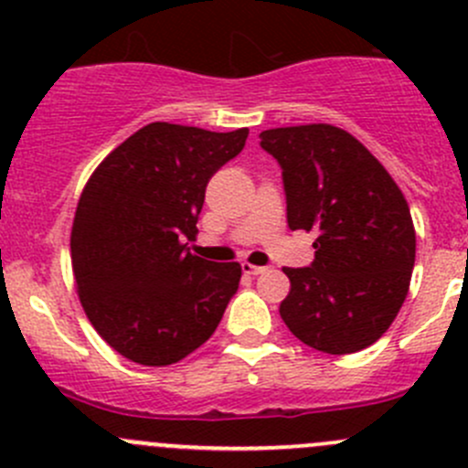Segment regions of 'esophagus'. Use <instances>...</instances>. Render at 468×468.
Segmentation results:
<instances>
[{
    "mask_svg": "<svg viewBox=\"0 0 468 468\" xmlns=\"http://www.w3.org/2000/svg\"><path fill=\"white\" fill-rule=\"evenodd\" d=\"M242 271L247 273V276H258V273L264 271V267H258V264L251 262H242Z\"/></svg>",
    "mask_w": 468,
    "mask_h": 468,
    "instance_id": "obj_1",
    "label": "esophagus"
}]
</instances>
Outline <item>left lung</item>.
Instances as JSON below:
<instances>
[{
  "label": "left lung",
  "instance_id": "1",
  "mask_svg": "<svg viewBox=\"0 0 468 468\" xmlns=\"http://www.w3.org/2000/svg\"><path fill=\"white\" fill-rule=\"evenodd\" d=\"M261 146L282 169L287 226L319 233L310 267L282 269L292 285L282 322L330 356L371 346L412 278L417 235L403 192L360 140L333 124L262 131Z\"/></svg>",
  "mask_w": 468,
  "mask_h": 468
}]
</instances>
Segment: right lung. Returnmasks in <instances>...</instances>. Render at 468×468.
<instances>
[{
	"instance_id": "obj_1",
	"label": "right lung",
	"mask_w": 468,
	"mask_h": 468,
	"mask_svg": "<svg viewBox=\"0 0 468 468\" xmlns=\"http://www.w3.org/2000/svg\"><path fill=\"white\" fill-rule=\"evenodd\" d=\"M249 129L215 133L154 122L101 160L72 224L77 292L103 342L144 367L201 346L238 292L242 267L187 251L212 174Z\"/></svg>"
}]
</instances>
